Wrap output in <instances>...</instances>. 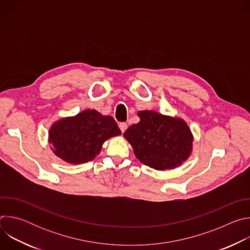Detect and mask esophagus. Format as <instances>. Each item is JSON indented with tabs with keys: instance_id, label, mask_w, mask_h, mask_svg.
<instances>
[{
	"instance_id": "34e87169",
	"label": "esophagus",
	"mask_w": 250,
	"mask_h": 250,
	"mask_svg": "<svg viewBox=\"0 0 250 250\" xmlns=\"http://www.w3.org/2000/svg\"><path fill=\"white\" fill-rule=\"evenodd\" d=\"M119 126H120V129L122 130L123 133H124V132L126 130V128H127V125H126L125 123H121V124L119 125Z\"/></svg>"
}]
</instances>
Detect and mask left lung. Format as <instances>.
Segmentation results:
<instances>
[{
    "label": "left lung",
    "mask_w": 250,
    "mask_h": 250,
    "mask_svg": "<svg viewBox=\"0 0 250 250\" xmlns=\"http://www.w3.org/2000/svg\"><path fill=\"white\" fill-rule=\"evenodd\" d=\"M138 124L124 133L136 158L156 170L174 169L188 159L193 149V135L187 124L154 111H140Z\"/></svg>",
    "instance_id": "1"
}]
</instances>
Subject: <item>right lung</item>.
<instances>
[{
    "mask_svg": "<svg viewBox=\"0 0 250 250\" xmlns=\"http://www.w3.org/2000/svg\"><path fill=\"white\" fill-rule=\"evenodd\" d=\"M121 133L111 116L86 110L55 122L49 129L48 141L56 156L71 164H81L93 160L106 139Z\"/></svg>",
    "mask_w": 250,
    "mask_h": 250,
    "instance_id": "obj_1",
    "label": "right lung"
}]
</instances>
